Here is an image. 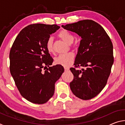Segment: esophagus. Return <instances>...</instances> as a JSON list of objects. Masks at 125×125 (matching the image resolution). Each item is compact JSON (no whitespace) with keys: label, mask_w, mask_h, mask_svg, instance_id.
I'll return each mask as SVG.
<instances>
[{"label":"esophagus","mask_w":125,"mask_h":125,"mask_svg":"<svg viewBox=\"0 0 125 125\" xmlns=\"http://www.w3.org/2000/svg\"><path fill=\"white\" fill-rule=\"evenodd\" d=\"M64 70H65V71H68L69 70V69L67 67H64Z\"/></svg>","instance_id":"esophagus-1"}]
</instances>
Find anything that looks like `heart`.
I'll return each mask as SVG.
<instances>
[{"instance_id": "heart-1", "label": "heart", "mask_w": 125, "mask_h": 125, "mask_svg": "<svg viewBox=\"0 0 125 125\" xmlns=\"http://www.w3.org/2000/svg\"><path fill=\"white\" fill-rule=\"evenodd\" d=\"M58 37L62 39L63 41L68 44H71L74 41V36L72 33L66 30H63L58 33ZM46 48L49 53L53 52V39L50 38L46 42ZM74 60V55L72 53L60 54L55 60L56 64H60L64 67H69L72 64Z\"/></svg>"}]
</instances>
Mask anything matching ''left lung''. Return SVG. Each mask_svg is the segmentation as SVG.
<instances>
[{
  "mask_svg": "<svg viewBox=\"0 0 125 125\" xmlns=\"http://www.w3.org/2000/svg\"><path fill=\"white\" fill-rule=\"evenodd\" d=\"M67 30L81 37L75 58L70 88L74 95L83 100H89L105 87L114 63L113 45L103 27L91 20H84L62 25ZM81 67V69L75 67Z\"/></svg>",
  "mask_w": 125,
  "mask_h": 125,
  "instance_id": "1",
  "label": "left lung"
}]
</instances>
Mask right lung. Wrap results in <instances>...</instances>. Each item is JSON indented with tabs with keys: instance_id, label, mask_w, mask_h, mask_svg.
Segmentation results:
<instances>
[{
	"instance_id": "add662e5",
	"label": "right lung",
	"mask_w": 125,
	"mask_h": 125,
	"mask_svg": "<svg viewBox=\"0 0 125 125\" xmlns=\"http://www.w3.org/2000/svg\"><path fill=\"white\" fill-rule=\"evenodd\" d=\"M60 28L57 25H30L17 36L10 50V73L21 95L32 103L47 102L64 72L60 64L50 67L53 60L46 48L50 35Z\"/></svg>"
}]
</instances>
